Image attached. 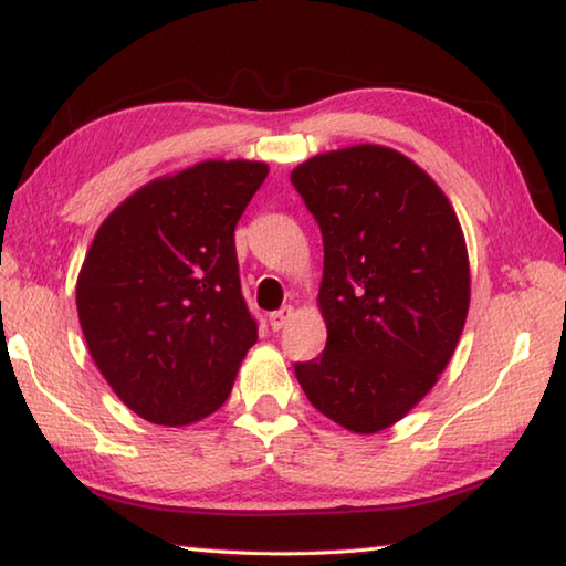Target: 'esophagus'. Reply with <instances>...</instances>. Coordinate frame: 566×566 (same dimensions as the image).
Wrapping results in <instances>:
<instances>
[{
  "mask_svg": "<svg viewBox=\"0 0 566 566\" xmlns=\"http://www.w3.org/2000/svg\"><path fill=\"white\" fill-rule=\"evenodd\" d=\"M294 314V310L292 306H282V310H276V312H272L270 314V327L274 329V332H280L286 322H290V317Z\"/></svg>",
  "mask_w": 566,
  "mask_h": 566,
  "instance_id": "obj_1",
  "label": "esophagus"
}]
</instances>
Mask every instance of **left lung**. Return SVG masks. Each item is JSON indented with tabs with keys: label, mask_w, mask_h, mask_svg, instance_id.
Returning a JSON list of instances; mask_svg holds the SVG:
<instances>
[{
	"label": "left lung",
	"mask_w": 566,
	"mask_h": 566,
	"mask_svg": "<svg viewBox=\"0 0 566 566\" xmlns=\"http://www.w3.org/2000/svg\"><path fill=\"white\" fill-rule=\"evenodd\" d=\"M292 185L322 229L327 322V347L294 375L324 417L381 432L437 385L462 337V227L437 181L389 147L317 155Z\"/></svg>",
	"instance_id": "left-lung-1"
}]
</instances>
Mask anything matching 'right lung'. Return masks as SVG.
Returning <instances> with one entry per match:
<instances>
[{"label":"right lung","instance_id":"right-lung-1","mask_svg":"<svg viewBox=\"0 0 566 566\" xmlns=\"http://www.w3.org/2000/svg\"><path fill=\"white\" fill-rule=\"evenodd\" d=\"M266 175L264 161H199L134 191L94 234L76 280L84 339L114 395L151 424L217 411L256 342L234 227Z\"/></svg>","mask_w":566,"mask_h":566}]
</instances>
